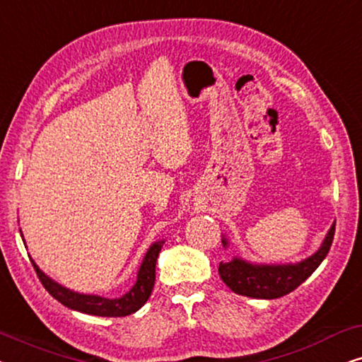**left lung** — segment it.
<instances>
[{"label":"left lung","instance_id":"left-lung-1","mask_svg":"<svg viewBox=\"0 0 362 362\" xmlns=\"http://www.w3.org/2000/svg\"><path fill=\"white\" fill-rule=\"evenodd\" d=\"M334 222L325 235L320 249L296 264H257L235 255L229 262H221L219 275L224 284L237 295L250 298L274 300L288 295L300 286L318 269L333 244ZM224 249L229 247V239L222 235Z\"/></svg>","mask_w":362,"mask_h":362}]
</instances>
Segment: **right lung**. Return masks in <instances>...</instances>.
<instances>
[{"label":"right lung","mask_w":362,"mask_h":362,"mask_svg":"<svg viewBox=\"0 0 362 362\" xmlns=\"http://www.w3.org/2000/svg\"><path fill=\"white\" fill-rule=\"evenodd\" d=\"M163 244H165V240L153 242L150 249L146 250L145 257H143L140 269H138L136 281L125 295L118 296V298H105V296L100 295L78 293V291H74L71 288H67V286L57 284L56 280H52L51 276L44 274V272L39 269L37 264L31 259V257H29V259H31L34 270H36L44 288H46L59 303L86 315L117 318V316H128L135 313V311L140 310L141 306L146 303L148 298H150L156 279V259L158 255H160ZM24 245H26V242H24Z\"/></svg>","instance_id":"obj_1"}]
</instances>
